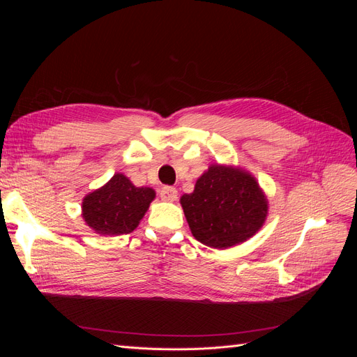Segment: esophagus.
<instances>
[{
	"mask_svg": "<svg viewBox=\"0 0 357 357\" xmlns=\"http://www.w3.org/2000/svg\"><path fill=\"white\" fill-rule=\"evenodd\" d=\"M159 195H160V199H162V201L172 202V201L177 199V189L172 188V186H164V188L160 189Z\"/></svg>",
	"mask_w": 357,
	"mask_h": 357,
	"instance_id": "1",
	"label": "esophagus"
}]
</instances>
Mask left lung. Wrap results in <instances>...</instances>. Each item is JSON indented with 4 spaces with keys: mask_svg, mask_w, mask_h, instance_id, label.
I'll return each mask as SVG.
<instances>
[{
    "mask_svg": "<svg viewBox=\"0 0 357 357\" xmlns=\"http://www.w3.org/2000/svg\"><path fill=\"white\" fill-rule=\"evenodd\" d=\"M180 204L192 235L213 248L247 241L262 228L268 214L265 193L250 172L218 164L204 172Z\"/></svg>",
    "mask_w": 357,
    "mask_h": 357,
    "instance_id": "obj_1",
    "label": "left lung"
}]
</instances>
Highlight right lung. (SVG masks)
Masks as SVG:
<instances>
[{
	"mask_svg": "<svg viewBox=\"0 0 357 357\" xmlns=\"http://www.w3.org/2000/svg\"><path fill=\"white\" fill-rule=\"evenodd\" d=\"M156 197L152 188H137L117 172L105 185L88 193L82 202V215L96 234L123 235L132 232Z\"/></svg>",
	"mask_w": 357,
	"mask_h": 357,
	"instance_id": "obj_1",
	"label": "right lung"
}]
</instances>
